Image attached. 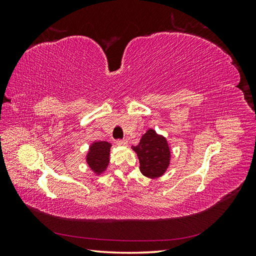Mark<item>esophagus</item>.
Returning <instances> with one entry per match:
<instances>
[{
  "label": "esophagus",
  "instance_id": "obj_1",
  "mask_svg": "<svg viewBox=\"0 0 256 256\" xmlns=\"http://www.w3.org/2000/svg\"><path fill=\"white\" fill-rule=\"evenodd\" d=\"M116 144L118 145H127L128 144V141L126 140V138H122V140H116Z\"/></svg>",
  "mask_w": 256,
  "mask_h": 256
}]
</instances>
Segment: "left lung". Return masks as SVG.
<instances>
[{"instance_id":"1","label":"left lung","mask_w":256,"mask_h":256,"mask_svg":"<svg viewBox=\"0 0 256 256\" xmlns=\"http://www.w3.org/2000/svg\"><path fill=\"white\" fill-rule=\"evenodd\" d=\"M132 150L140 160V170L143 175L150 178L164 175L171 158V152L166 138L150 129L143 134L140 143L132 146Z\"/></svg>"}]
</instances>
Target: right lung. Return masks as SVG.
Instances as JSON below:
<instances>
[{"label": "right lung", "mask_w": 256, "mask_h": 256, "mask_svg": "<svg viewBox=\"0 0 256 256\" xmlns=\"http://www.w3.org/2000/svg\"><path fill=\"white\" fill-rule=\"evenodd\" d=\"M111 144L106 141H99L92 143L90 147V152L86 156L88 166L95 173L99 174L104 172L109 164Z\"/></svg>", "instance_id": "1"}]
</instances>
